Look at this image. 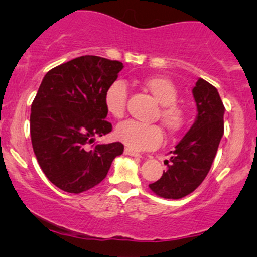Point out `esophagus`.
Returning <instances> with one entry per match:
<instances>
[{
    "label": "esophagus",
    "instance_id": "esophagus-1",
    "mask_svg": "<svg viewBox=\"0 0 257 257\" xmlns=\"http://www.w3.org/2000/svg\"><path fill=\"white\" fill-rule=\"evenodd\" d=\"M124 153H125V155H128V156H133V157H141L140 153L133 151L132 149H128V147H126V149L124 150Z\"/></svg>",
    "mask_w": 257,
    "mask_h": 257
}]
</instances>
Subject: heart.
<instances>
[{
	"mask_svg": "<svg viewBox=\"0 0 257 257\" xmlns=\"http://www.w3.org/2000/svg\"><path fill=\"white\" fill-rule=\"evenodd\" d=\"M143 85L161 105L159 118L170 134H175L185 124V112L176 104L178 89L170 79L152 76L144 79ZM128 89L123 81H114L106 88L104 105L106 111L114 118L124 116ZM116 137L129 149L143 151L158 146L163 140V133L158 125L144 124L135 120H125L116 128Z\"/></svg>",
	"mask_w": 257,
	"mask_h": 257,
	"instance_id": "obj_1",
	"label": "heart"
}]
</instances>
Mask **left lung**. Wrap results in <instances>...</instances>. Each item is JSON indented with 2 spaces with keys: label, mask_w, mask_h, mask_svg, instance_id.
I'll return each instance as SVG.
<instances>
[{
  "label": "left lung",
  "mask_w": 257,
  "mask_h": 257,
  "mask_svg": "<svg viewBox=\"0 0 257 257\" xmlns=\"http://www.w3.org/2000/svg\"><path fill=\"white\" fill-rule=\"evenodd\" d=\"M192 94L197 106L196 120L179 141L172 157L166 162L168 169L150 188L157 196L180 199L192 193L208 175L223 135L222 104L219 91L203 78H198Z\"/></svg>",
  "instance_id": "8db88e82"
}]
</instances>
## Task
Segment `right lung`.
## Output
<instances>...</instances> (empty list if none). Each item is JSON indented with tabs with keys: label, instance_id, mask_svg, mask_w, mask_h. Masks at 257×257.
I'll list each match as a JSON object with an SVG mask.
<instances>
[{
	"label": "right lung",
	"instance_id": "1",
	"mask_svg": "<svg viewBox=\"0 0 257 257\" xmlns=\"http://www.w3.org/2000/svg\"><path fill=\"white\" fill-rule=\"evenodd\" d=\"M123 67L120 61L84 55L47 72L38 88L30 114L32 149L44 175L65 192L100 184L123 153L120 143L94 144L112 131L104 93Z\"/></svg>",
	"mask_w": 257,
	"mask_h": 257
}]
</instances>
